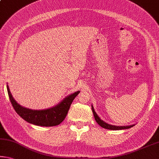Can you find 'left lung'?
<instances>
[{
    "instance_id": "1",
    "label": "left lung",
    "mask_w": 159,
    "mask_h": 159,
    "mask_svg": "<svg viewBox=\"0 0 159 159\" xmlns=\"http://www.w3.org/2000/svg\"><path fill=\"white\" fill-rule=\"evenodd\" d=\"M92 111L93 113V115H94L95 120L96 121L97 123L99 125L100 127H102L105 129H110V130H120V129H129V128L132 127L133 126H134V125H129V126H116V125H112L110 124H107V122H104V121L102 120L99 117V116L97 115V113L95 112L94 107H93V105H92Z\"/></svg>"
}]
</instances>
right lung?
I'll return each mask as SVG.
<instances>
[{"label": "right lung", "instance_id": "obj_1", "mask_svg": "<svg viewBox=\"0 0 159 159\" xmlns=\"http://www.w3.org/2000/svg\"><path fill=\"white\" fill-rule=\"evenodd\" d=\"M7 90L11 104L17 114L30 124L42 127H53L61 123L66 117L73 100L80 93L79 90H78L68 95L59 103L52 107L44 110H32L25 107L17 103L12 97L7 85Z\"/></svg>", "mask_w": 159, "mask_h": 159}]
</instances>
